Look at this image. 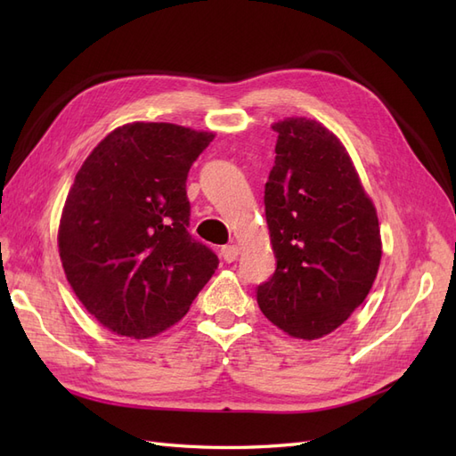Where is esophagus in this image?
Masks as SVG:
<instances>
[{
    "label": "esophagus",
    "instance_id": "esophagus-1",
    "mask_svg": "<svg viewBox=\"0 0 456 456\" xmlns=\"http://www.w3.org/2000/svg\"><path fill=\"white\" fill-rule=\"evenodd\" d=\"M220 255H223V258L226 260V262H233L238 258V255H240V249L236 245H224L223 249H220Z\"/></svg>",
    "mask_w": 456,
    "mask_h": 456
}]
</instances>
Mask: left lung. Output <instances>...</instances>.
I'll use <instances>...</instances> for the list:
<instances>
[{
    "instance_id": "8db88e82",
    "label": "left lung",
    "mask_w": 456,
    "mask_h": 456,
    "mask_svg": "<svg viewBox=\"0 0 456 456\" xmlns=\"http://www.w3.org/2000/svg\"><path fill=\"white\" fill-rule=\"evenodd\" d=\"M272 129L265 207L278 265L256 302L287 335L314 340L369 295L382 256L379 218L346 148L320 121L287 118Z\"/></svg>"
}]
</instances>
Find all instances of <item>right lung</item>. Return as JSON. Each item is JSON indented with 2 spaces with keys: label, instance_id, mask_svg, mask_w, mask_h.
I'll return each mask as SVG.
<instances>
[{
  "label": "right lung",
  "instance_id": "obj_1",
  "mask_svg": "<svg viewBox=\"0 0 456 456\" xmlns=\"http://www.w3.org/2000/svg\"><path fill=\"white\" fill-rule=\"evenodd\" d=\"M213 133L127 123L81 165L59 226L66 280L96 322L148 338L186 315L218 256L190 236L186 178Z\"/></svg>",
  "mask_w": 456,
  "mask_h": 456
}]
</instances>
